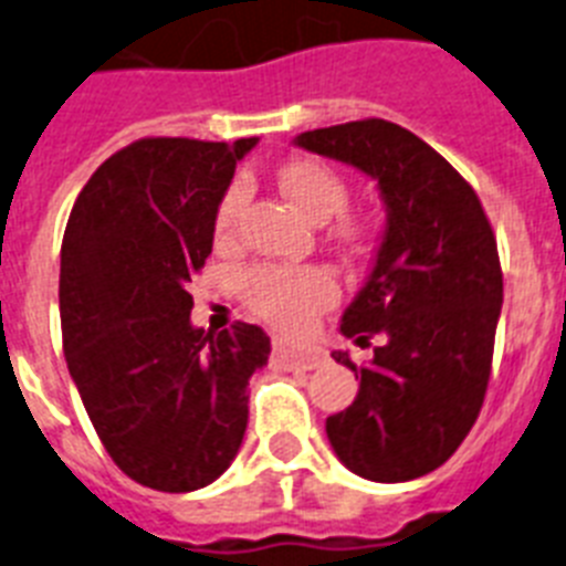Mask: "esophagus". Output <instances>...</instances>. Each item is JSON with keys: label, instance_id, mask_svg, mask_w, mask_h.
Wrapping results in <instances>:
<instances>
[{"label": "esophagus", "instance_id": "obj_1", "mask_svg": "<svg viewBox=\"0 0 566 566\" xmlns=\"http://www.w3.org/2000/svg\"><path fill=\"white\" fill-rule=\"evenodd\" d=\"M272 364L280 366V369L308 371V369H317V364H321V355L312 349H292V346H286V343H274Z\"/></svg>", "mask_w": 566, "mask_h": 566}]
</instances>
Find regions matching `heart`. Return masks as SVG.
I'll return each mask as SVG.
<instances>
[{"instance_id": "1", "label": "heart", "mask_w": 566, "mask_h": 566, "mask_svg": "<svg viewBox=\"0 0 566 566\" xmlns=\"http://www.w3.org/2000/svg\"><path fill=\"white\" fill-rule=\"evenodd\" d=\"M283 195L312 220L329 223L332 217L343 214L349 202V188L329 166L315 159H294L277 171ZM243 206V186H231L223 195L214 214L217 240H229L234 231L237 214ZM337 234L346 240H360L366 229L357 220H340ZM240 297L251 312H258L280 329H306L317 312L329 308L337 301V286L329 272L317 265H251L237 280Z\"/></svg>"}]
</instances>
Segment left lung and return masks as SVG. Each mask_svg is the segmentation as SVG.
<instances>
[{"label": "left lung", "mask_w": 566, "mask_h": 566, "mask_svg": "<svg viewBox=\"0 0 566 566\" xmlns=\"http://www.w3.org/2000/svg\"><path fill=\"white\" fill-rule=\"evenodd\" d=\"M294 145L340 159L378 182L386 229L340 332L375 357L337 364L360 378L326 434L355 475L400 484L438 470L461 447L484 403L504 277L484 206L432 145L386 119L315 128Z\"/></svg>", "instance_id": "obj_1"}]
</instances>
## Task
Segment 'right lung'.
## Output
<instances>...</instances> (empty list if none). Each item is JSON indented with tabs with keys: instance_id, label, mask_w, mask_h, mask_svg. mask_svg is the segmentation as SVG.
Masks as SVG:
<instances>
[{
	"instance_id": "add662e5",
	"label": "right lung",
	"mask_w": 566,
	"mask_h": 566,
	"mask_svg": "<svg viewBox=\"0 0 566 566\" xmlns=\"http://www.w3.org/2000/svg\"><path fill=\"white\" fill-rule=\"evenodd\" d=\"M258 137H145L111 154L62 237L67 371L108 455L137 484L195 492L229 470L245 386L272 343L260 326H191L186 286L214 243L217 206Z\"/></svg>"
}]
</instances>
